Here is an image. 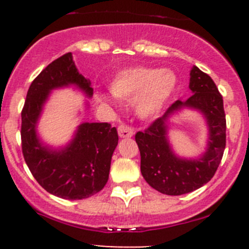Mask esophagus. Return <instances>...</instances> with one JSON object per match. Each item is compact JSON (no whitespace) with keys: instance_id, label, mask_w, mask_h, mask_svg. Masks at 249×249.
Instances as JSON below:
<instances>
[{"instance_id":"esophagus-1","label":"esophagus","mask_w":249,"mask_h":249,"mask_svg":"<svg viewBox=\"0 0 249 249\" xmlns=\"http://www.w3.org/2000/svg\"><path fill=\"white\" fill-rule=\"evenodd\" d=\"M118 135H119V137H122V139H129V137H131L132 135H134V130L130 126H127V125L122 124L118 127Z\"/></svg>"}]
</instances>
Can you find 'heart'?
Returning <instances> with one entry per match:
<instances>
[{"instance_id":"b5f03b06","label":"heart","mask_w":249,"mask_h":249,"mask_svg":"<svg viewBox=\"0 0 249 249\" xmlns=\"http://www.w3.org/2000/svg\"><path fill=\"white\" fill-rule=\"evenodd\" d=\"M178 85L172 70L136 66L122 70L109 82V92L119 101L134 102L135 113L141 119H152L170 101ZM101 105L108 104L104 95L97 96Z\"/></svg>"}]
</instances>
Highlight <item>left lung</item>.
I'll return each instance as SVG.
<instances>
[{
  "label": "left lung",
  "instance_id": "1",
  "mask_svg": "<svg viewBox=\"0 0 249 249\" xmlns=\"http://www.w3.org/2000/svg\"><path fill=\"white\" fill-rule=\"evenodd\" d=\"M189 89L193 95L177 100L144 132L135 139L141 153V173L145 182L166 195H182L199 189L214 176L225 149V122L223 97L214 82L196 66L190 70ZM184 109L196 110L208 127L205 150L196 157H182L169 141L171 120Z\"/></svg>",
  "mask_w": 249,
  "mask_h": 249
}]
</instances>
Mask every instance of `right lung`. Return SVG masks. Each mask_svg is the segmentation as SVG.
<instances>
[{"label": "right lung", "instance_id": "add662e5", "mask_svg": "<svg viewBox=\"0 0 249 249\" xmlns=\"http://www.w3.org/2000/svg\"><path fill=\"white\" fill-rule=\"evenodd\" d=\"M67 88L87 99L92 97L91 83L79 73L72 53L48 65L30 85L21 112L22 154L35 179L48 193L66 200H82L106 185L118 134L108 123L84 122L65 144L44 142L38 134L44 107L54 90ZM89 107V101H85V112Z\"/></svg>", "mask_w": 249, "mask_h": 249}]
</instances>
